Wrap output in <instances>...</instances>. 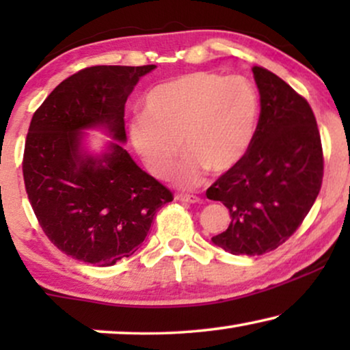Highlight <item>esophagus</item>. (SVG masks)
<instances>
[{
	"instance_id": "obj_1",
	"label": "esophagus",
	"mask_w": 350,
	"mask_h": 350,
	"mask_svg": "<svg viewBox=\"0 0 350 350\" xmlns=\"http://www.w3.org/2000/svg\"><path fill=\"white\" fill-rule=\"evenodd\" d=\"M175 199L180 200V202H188V204H198L199 202L198 196H193V194H176Z\"/></svg>"
}]
</instances>
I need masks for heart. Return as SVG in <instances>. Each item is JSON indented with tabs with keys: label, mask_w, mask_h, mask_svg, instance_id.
Segmentation results:
<instances>
[{
	"label": "heart",
	"mask_w": 350,
	"mask_h": 350,
	"mask_svg": "<svg viewBox=\"0 0 350 350\" xmlns=\"http://www.w3.org/2000/svg\"><path fill=\"white\" fill-rule=\"evenodd\" d=\"M143 113L127 124L131 145L146 169L165 178L181 150L185 159L174 178L181 188H196L207 170L223 175L247 154L255 135L260 103L242 76L196 71L152 88Z\"/></svg>",
	"instance_id": "b5f03b06"
}]
</instances>
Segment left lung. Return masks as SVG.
Here are the masks:
<instances>
[{"label":"left lung","mask_w":350,"mask_h":350,"mask_svg":"<svg viewBox=\"0 0 350 350\" xmlns=\"http://www.w3.org/2000/svg\"><path fill=\"white\" fill-rule=\"evenodd\" d=\"M261 113L247 154L207 189L231 221L212 237L232 255H262L293 234L317 199L323 154L309 103L284 79L253 66Z\"/></svg>","instance_id":"1"}]
</instances>
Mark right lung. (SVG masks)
<instances>
[{"label":"right lung","instance_id":"add662e5","mask_svg":"<svg viewBox=\"0 0 350 350\" xmlns=\"http://www.w3.org/2000/svg\"><path fill=\"white\" fill-rule=\"evenodd\" d=\"M156 65L90 66L52 90L28 129L23 180L51 242L97 266L132 256L152 218L174 196L124 150V107L138 81ZM89 130L112 138L88 150Z\"/></svg>","mask_w":350,"mask_h":350}]
</instances>
